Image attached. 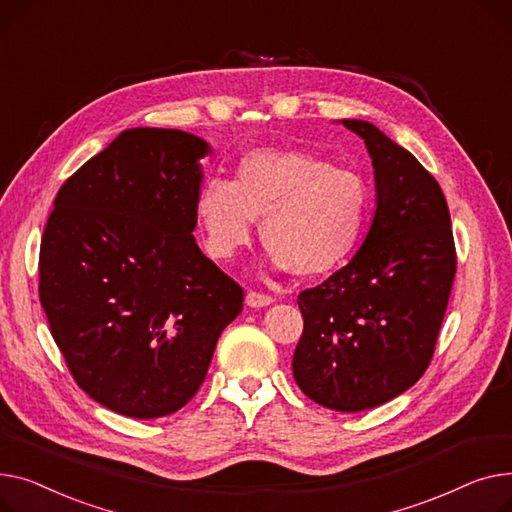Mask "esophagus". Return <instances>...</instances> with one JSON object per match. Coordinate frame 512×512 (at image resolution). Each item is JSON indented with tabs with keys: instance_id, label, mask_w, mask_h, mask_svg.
Returning a JSON list of instances; mask_svg holds the SVG:
<instances>
[{
	"instance_id": "34e87169",
	"label": "esophagus",
	"mask_w": 512,
	"mask_h": 512,
	"mask_svg": "<svg viewBox=\"0 0 512 512\" xmlns=\"http://www.w3.org/2000/svg\"><path fill=\"white\" fill-rule=\"evenodd\" d=\"M246 304H248L250 308H266V306L273 304V297L264 295V293H258V291H248Z\"/></svg>"
}]
</instances>
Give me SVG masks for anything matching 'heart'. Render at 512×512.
Here are the masks:
<instances>
[{"label":"heart","mask_w":512,"mask_h":512,"mask_svg":"<svg viewBox=\"0 0 512 512\" xmlns=\"http://www.w3.org/2000/svg\"><path fill=\"white\" fill-rule=\"evenodd\" d=\"M370 206V186L357 171L306 150L258 148L239 159L231 182L208 179L196 196V217L217 258L250 244L262 219L270 264L320 277L353 256Z\"/></svg>","instance_id":"obj_1"}]
</instances>
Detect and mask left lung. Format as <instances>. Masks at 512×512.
I'll return each instance as SVG.
<instances>
[{"instance_id":"left-lung-1","label":"left lung","mask_w":512,"mask_h":512,"mask_svg":"<svg viewBox=\"0 0 512 512\" xmlns=\"http://www.w3.org/2000/svg\"><path fill=\"white\" fill-rule=\"evenodd\" d=\"M341 124L366 142L376 210L355 256L297 297L304 333L293 378L318 405L355 413L399 397L426 372L457 254L444 194L422 163L364 119Z\"/></svg>"}]
</instances>
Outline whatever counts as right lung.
<instances>
[{
  "instance_id": "add662e5",
  "label": "right lung",
  "mask_w": 512,
  "mask_h": 512,
  "mask_svg": "<svg viewBox=\"0 0 512 512\" xmlns=\"http://www.w3.org/2000/svg\"><path fill=\"white\" fill-rule=\"evenodd\" d=\"M194 134L132 128L59 188L39 258L49 330L84 393L136 419L182 409L244 291L196 244Z\"/></svg>"
}]
</instances>
